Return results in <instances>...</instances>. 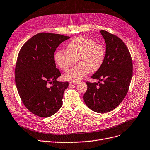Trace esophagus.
Listing matches in <instances>:
<instances>
[{
	"mask_svg": "<svg viewBox=\"0 0 150 150\" xmlns=\"http://www.w3.org/2000/svg\"><path fill=\"white\" fill-rule=\"evenodd\" d=\"M78 83V82H77V81H71V82H70L69 85H70V86L75 85V84H77Z\"/></svg>",
	"mask_w": 150,
	"mask_h": 150,
	"instance_id": "1",
	"label": "esophagus"
}]
</instances>
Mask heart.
<instances>
[{
  "label": "heart",
  "mask_w": 150,
  "mask_h": 150,
  "mask_svg": "<svg viewBox=\"0 0 150 150\" xmlns=\"http://www.w3.org/2000/svg\"><path fill=\"white\" fill-rule=\"evenodd\" d=\"M66 50L67 52L57 50L54 54L56 64L63 71H67L75 59L76 65L63 75L65 80L78 81L87 72L92 74L98 71L103 64L104 46L92 38L76 37L67 44Z\"/></svg>",
  "instance_id": "b5f03b06"
}]
</instances>
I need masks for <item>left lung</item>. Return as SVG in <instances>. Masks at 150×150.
<instances>
[{
  "label": "left lung",
  "mask_w": 150,
  "mask_h": 150,
  "mask_svg": "<svg viewBox=\"0 0 150 150\" xmlns=\"http://www.w3.org/2000/svg\"><path fill=\"white\" fill-rule=\"evenodd\" d=\"M100 33L106 44L105 58L101 67L91 76L99 81L86 83L83 98L92 110L105 113L117 107L126 96L133 75V63L121 39L104 30Z\"/></svg>",
  "instance_id": "obj_1"
}]
</instances>
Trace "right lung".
Returning a JSON list of instances; mask_svg holds the SVG:
<instances>
[{
  "label": "right lung",
  "instance_id": "1",
  "mask_svg": "<svg viewBox=\"0 0 150 150\" xmlns=\"http://www.w3.org/2000/svg\"><path fill=\"white\" fill-rule=\"evenodd\" d=\"M69 38L39 33L28 40L19 52L15 69L16 87L25 106L38 116H51L62 106L69 83L57 80L61 73L56 68L54 54L58 46ZM49 83L52 86L49 87Z\"/></svg>",
  "mask_w": 150,
  "mask_h": 150
}]
</instances>
